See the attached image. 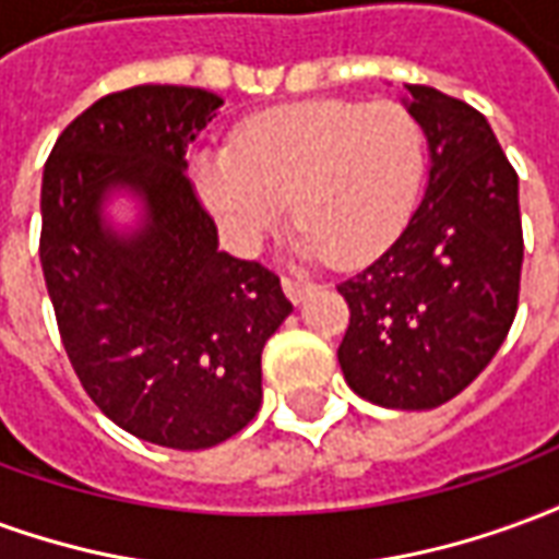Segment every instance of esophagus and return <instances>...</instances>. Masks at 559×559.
Returning a JSON list of instances; mask_svg holds the SVG:
<instances>
[{"instance_id": "obj_1", "label": "esophagus", "mask_w": 559, "mask_h": 559, "mask_svg": "<svg viewBox=\"0 0 559 559\" xmlns=\"http://www.w3.org/2000/svg\"><path fill=\"white\" fill-rule=\"evenodd\" d=\"M281 287H284V293H287V299H290L293 305H302L305 299L317 290V284H311V281H296V278H284L281 281Z\"/></svg>"}]
</instances>
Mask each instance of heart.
I'll use <instances>...</instances> for the list:
<instances>
[{"mask_svg":"<svg viewBox=\"0 0 559 559\" xmlns=\"http://www.w3.org/2000/svg\"><path fill=\"white\" fill-rule=\"evenodd\" d=\"M425 176V134L401 104L308 102L251 119L233 148L194 158L200 200L239 254H254L287 215L296 251L359 266L411 224Z\"/></svg>","mask_w":559,"mask_h":559,"instance_id":"obj_1","label":"heart"}]
</instances>
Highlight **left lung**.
<instances>
[{
  "mask_svg": "<svg viewBox=\"0 0 559 559\" xmlns=\"http://www.w3.org/2000/svg\"><path fill=\"white\" fill-rule=\"evenodd\" d=\"M401 104L428 140V185L399 239L338 284L347 386L389 411H433L476 380L509 335L521 284L518 176L488 119L431 86Z\"/></svg>",
  "mask_w": 559,
  "mask_h": 559,
  "instance_id": "obj_1",
  "label": "left lung"
}]
</instances>
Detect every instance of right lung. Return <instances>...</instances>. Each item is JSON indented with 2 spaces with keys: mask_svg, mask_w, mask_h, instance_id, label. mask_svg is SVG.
<instances>
[{
  "mask_svg": "<svg viewBox=\"0 0 559 559\" xmlns=\"http://www.w3.org/2000/svg\"><path fill=\"white\" fill-rule=\"evenodd\" d=\"M221 104L194 86L107 95L62 131L41 179L68 359L107 419L167 449L218 445L254 419L260 356L293 311L278 275L218 251L185 176Z\"/></svg>",
  "mask_w": 559,
  "mask_h": 559,
  "instance_id": "1",
  "label": "right lung"
}]
</instances>
